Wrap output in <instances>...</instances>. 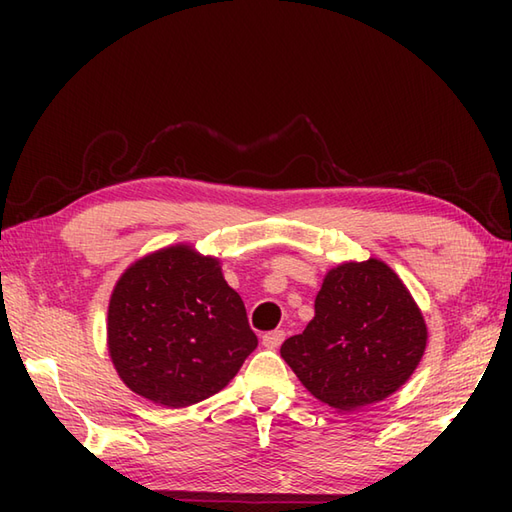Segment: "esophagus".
Instances as JSON below:
<instances>
[{
    "instance_id": "34e87169",
    "label": "esophagus",
    "mask_w": 512,
    "mask_h": 512,
    "mask_svg": "<svg viewBox=\"0 0 512 512\" xmlns=\"http://www.w3.org/2000/svg\"><path fill=\"white\" fill-rule=\"evenodd\" d=\"M284 339H286L284 330H273V332H266L262 336V343H264V347H268V350H275V347L284 343Z\"/></svg>"
}]
</instances>
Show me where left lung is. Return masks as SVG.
<instances>
[{"mask_svg":"<svg viewBox=\"0 0 512 512\" xmlns=\"http://www.w3.org/2000/svg\"><path fill=\"white\" fill-rule=\"evenodd\" d=\"M427 325L398 275L378 259L330 270L314 319L281 356L314 398L339 411L372 405L405 385Z\"/></svg>","mask_w":512,"mask_h":512,"instance_id":"left-lung-1","label":"left lung"}]
</instances>
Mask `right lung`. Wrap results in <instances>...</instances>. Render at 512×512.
I'll list each match as a JSON object with an SVG mask.
<instances>
[{"label": "right lung", "mask_w": 512, "mask_h": 512, "mask_svg": "<svg viewBox=\"0 0 512 512\" xmlns=\"http://www.w3.org/2000/svg\"><path fill=\"white\" fill-rule=\"evenodd\" d=\"M107 343L129 389L180 409L224 389L257 347V336L215 259L171 246L118 279Z\"/></svg>", "instance_id": "right-lung-1"}]
</instances>
